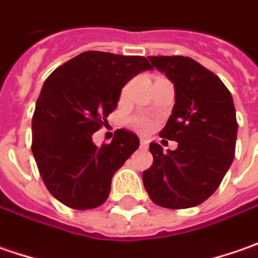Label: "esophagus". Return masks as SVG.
<instances>
[{
	"instance_id": "obj_1",
	"label": "esophagus",
	"mask_w": 258,
	"mask_h": 258,
	"mask_svg": "<svg viewBox=\"0 0 258 258\" xmlns=\"http://www.w3.org/2000/svg\"><path fill=\"white\" fill-rule=\"evenodd\" d=\"M140 144H141L143 148H147V147H148V140H147V138H141V140H140Z\"/></svg>"
}]
</instances>
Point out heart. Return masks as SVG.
<instances>
[{
  "label": "heart",
  "instance_id": "heart-1",
  "mask_svg": "<svg viewBox=\"0 0 258 258\" xmlns=\"http://www.w3.org/2000/svg\"><path fill=\"white\" fill-rule=\"evenodd\" d=\"M130 124H131V127L133 128H136L140 133H147V131H150L151 130V120L146 117V115H134V117H131L130 118Z\"/></svg>",
  "mask_w": 258,
  "mask_h": 258
}]
</instances>
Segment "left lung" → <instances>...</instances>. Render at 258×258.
<instances>
[{"label":"left lung","mask_w":258,"mask_h":258,"mask_svg":"<svg viewBox=\"0 0 258 258\" xmlns=\"http://www.w3.org/2000/svg\"><path fill=\"white\" fill-rule=\"evenodd\" d=\"M174 84L173 114L160 137L178 147L150 144L153 165L143 173L150 199L165 209H190L217 190L233 163L237 118L233 97L214 73L192 58L148 57Z\"/></svg>","instance_id":"1"}]
</instances>
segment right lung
<instances>
[{"label": "right lung", "instance_id": "1", "mask_svg": "<svg viewBox=\"0 0 258 258\" xmlns=\"http://www.w3.org/2000/svg\"><path fill=\"white\" fill-rule=\"evenodd\" d=\"M146 70L153 67L140 55L85 51L45 80L32 115L31 150L45 187L70 209L105 203L114 173L140 146L124 128L101 147L93 134L117 108L121 88Z\"/></svg>", "mask_w": 258, "mask_h": 258}]
</instances>
